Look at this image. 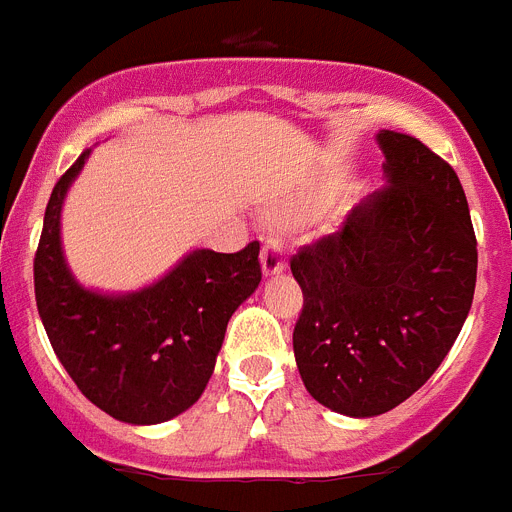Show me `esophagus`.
<instances>
[{
  "label": "esophagus",
  "instance_id": "esophagus-1",
  "mask_svg": "<svg viewBox=\"0 0 512 512\" xmlns=\"http://www.w3.org/2000/svg\"><path fill=\"white\" fill-rule=\"evenodd\" d=\"M261 269H264L266 277L282 274L287 269V261L282 256V243L277 238L264 240V246H261Z\"/></svg>",
  "mask_w": 512,
  "mask_h": 512
}]
</instances>
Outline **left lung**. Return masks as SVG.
I'll use <instances>...</instances> for the list:
<instances>
[{
  "label": "left lung",
  "mask_w": 512,
  "mask_h": 512,
  "mask_svg": "<svg viewBox=\"0 0 512 512\" xmlns=\"http://www.w3.org/2000/svg\"><path fill=\"white\" fill-rule=\"evenodd\" d=\"M384 188L290 259L303 290L295 363L311 398L379 416L432 377L466 322L476 235L458 175L413 135L382 130Z\"/></svg>",
  "instance_id": "1"
}]
</instances>
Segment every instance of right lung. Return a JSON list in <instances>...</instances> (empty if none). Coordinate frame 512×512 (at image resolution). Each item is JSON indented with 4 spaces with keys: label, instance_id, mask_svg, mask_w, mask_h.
Segmentation results:
<instances>
[{
    "label": "right lung",
    "instance_id": "1",
    "mask_svg": "<svg viewBox=\"0 0 512 512\" xmlns=\"http://www.w3.org/2000/svg\"><path fill=\"white\" fill-rule=\"evenodd\" d=\"M88 151L59 177L33 259L38 316L65 371L96 408L125 424L188 411L211 379L235 308L259 287V240L238 253L190 251L138 293L78 285L62 256L59 214Z\"/></svg>",
    "mask_w": 512,
    "mask_h": 512
}]
</instances>
